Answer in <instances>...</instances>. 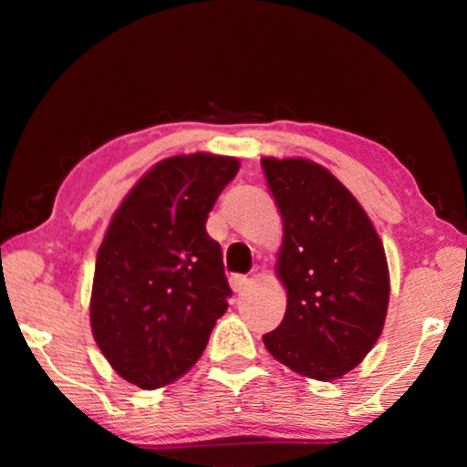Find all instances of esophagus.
<instances>
[{"mask_svg": "<svg viewBox=\"0 0 467 467\" xmlns=\"http://www.w3.org/2000/svg\"><path fill=\"white\" fill-rule=\"evenodd\" d=\"M247 284H249L247 275H241V274L231 275V288H233L234 292H243L244 288H247Z\"/></svg>", "mask_w": 467, "mask_h": 467, "instance_id": "obj_1", "label": "esophagus"}]
</instances>
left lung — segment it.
<instances>
[{
	"instance_id": "obj_1",
	"label": "left lung",
	"mask_w": 467,
	"mask_h": 467,
	"mask_svg": "<svg viewBox=\"0 0 467 467\" xmlns=\"http://www.w3.org/2000/svg\"><path fill=\"white\" fill-rule=\"evenodd\" d=\"M284 223L278 278L286 313L264 336L295 373L329 381L352 370L381 336L389 272L381 239L348 189L305 158H262Z\"/></svg>"
}]
</instances>
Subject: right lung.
<instances>
[{
	"mask_svg": "<svg viewBox=\"0 0 467 467\" xmlns=\"http://www.w3.org/2000/svg\"><path fill=\"white\" fill-rule=\"evenodd\" d=\"M236 172V158L205 152L158 162L125 197L100 243L92 336L110 367L141 389L185 375L228 309L223 249L205 220Z\"/></svg>",
	"mask_w": 467,
	"mask_h": 467,
	"instance_id": "obj_1",
	"label": "right lung"
}]
</instances>
